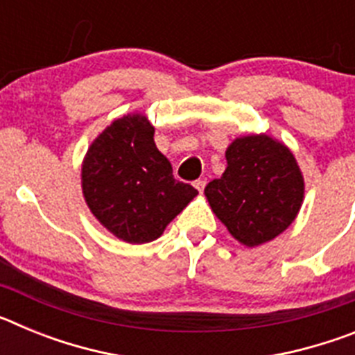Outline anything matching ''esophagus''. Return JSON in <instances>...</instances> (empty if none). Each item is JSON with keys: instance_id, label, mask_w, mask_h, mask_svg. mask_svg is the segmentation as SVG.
<instances>
[{"instance_id": "1", "label": "esophagus", "mask_w": 355, "mask_h": 355, "mask_svg": "<svg viewBox=\"0 0 355 355\" xmlns=\"http://www.w3.org/2000/svg\"><path fill=\"white\" fill-rule=\"evenodd\" d=\"M193 187H196L199 192H202V190H205V187H206V180H197L196 183H193Z\"/></svg>"}]
</instances>
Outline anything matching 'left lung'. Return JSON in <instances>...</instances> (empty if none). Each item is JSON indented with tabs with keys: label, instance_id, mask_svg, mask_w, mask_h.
Wrapping results in <instances>:
<instances>
[{
	"label": "left lung",
	"instance_id": "obj_1",
	"mask_svg": "<svg viewBox=\"0 0 355 355\" xmlns=\"http://www.w3.org/2000/svg\"><path fill=\"white\" fill-rule=\"evenodd\" d=\"M227 167L205 188L216 218L240 243L258 247L286 231L304 200L293 153L268 135L240 137L225 150Z\"/></svg>",
	"mask_w": 355,
	"mask_h": 355
}]
</instances>
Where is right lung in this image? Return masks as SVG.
<instances>
[{"instance_id": "right-lung-1", "label": "right lung", "mask_w": 355, "mask_h": 355, "mask_svg": "<svg viewBox=\"0 0 355 355\" xmlns=\"http://www.w3.org/2000/svg\"><path fill=\"white\" fill-rule=\"evenodd\" d=\"M81 188L92 215L128 243L159 238L197 196L172 175L142 114L117 119L90 144L81 165Z\"/></svg>"}]
</instances>
